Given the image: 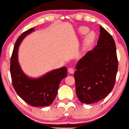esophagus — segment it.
I'll list each match as a JSON object with an SVG mask.
<instances>
[{
  "label": "esophagus",
  "instance_id": "34e87169",
  "mask_svg": "<svg viewBox=\"0 0 129 129\" xmlns=\"http://www.w3.org/2000/svg\"><path fill=\"white\" fill-rule=\"evenodd\" d=\"M68 71H69V73L73 74L74 72H75V69H74L73 68H69V69H68Z\"/></svg>",
  "mask_w": 129,
  "mask_h": 129
}]
</instances>
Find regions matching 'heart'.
Here are the masks:
<instances>
[{
  "instance_id": "obj_1",
  "label": "heart",
  "mask_w": 129,
  "mask_h": 129,
  "mask_svg": "<svg viewBox=\"0 0 129 129\" xmlns=\"http://www.w3.org/2000/svg\"><path fill=\"white\" fill-rule=\"evenodd\" d=\"M88 31V29L87 27H81L79 29V32L81 35H85ZM94 38V34L93 32H89L85 36V39L83 43V48L86 49L88 47H89L90 44L93 42Z\"/></svg>"
}]
</instances>
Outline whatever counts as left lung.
I'll return each mask as SVG.
<instances>
[{
	"label": "left lung",
	"mask_w": 129,
	"mask_h": 129,
	"mask_svg": "<svg viewBox=\"0 0 129 129\" xmlns=\"http://www.w3.org/2000/svg\"><path fill=\"white\" fill-rule=\"evenodd\" d=\"M97 45L78 62L74 73L76 93L80 101L92 104L103 100L115 85L118 68L115 42L100 26Z\"/></svg>",
	"instance_id": "obj_1"
}]
</instances>
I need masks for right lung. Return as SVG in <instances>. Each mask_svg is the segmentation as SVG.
Returning <instances> with one entry per match:
<instances>
[{"mask_svg": "<svg viewBox=\"0 0 129 129\" xmlns=\"http://www.w3.org/2000/svg\"><path fill=\"white\" fill-rule=\"evenodd\" d=\"M34 29H28L17 38L10 60V73L13 86L22 100L33 107H45L51 104L55 99L60 81L67 76V69L63 67L37 79L29 78L23 73L17 59L19 46Z\"/></svg>", "mask_w": 129, "mask_h": 129, "instance_id": "add662e5", "label": "right lung"}]
</instances>
